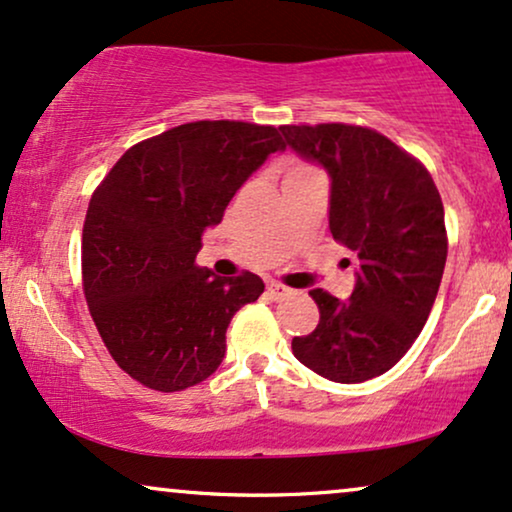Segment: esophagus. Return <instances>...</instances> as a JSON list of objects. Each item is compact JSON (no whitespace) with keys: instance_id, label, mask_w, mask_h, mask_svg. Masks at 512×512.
<instances>
[{"instance_id":"esophagus-1","label":"esophagus","mask_w":512,"mask_h":512,"mask_svg":"<svg viewBox=\"0 0 512 512\" xmlns=\"http://www.w3.org/2000/svg\"><path fill=\"white\" fill-rule=\"evenodd\" d=\"M267 290L271 293V297H274V300H283V297L293 295V290H290L288 286H283V283H276V281H269Z\"/></svg>"}]
</instances>
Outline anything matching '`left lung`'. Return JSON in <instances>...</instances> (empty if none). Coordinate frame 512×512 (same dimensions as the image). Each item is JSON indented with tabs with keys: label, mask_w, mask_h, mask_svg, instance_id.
<instances>
[{
	"label": "left lung",
	"mask_w": 512,
	"mask_h": 512,
	"mask_svg": "<svg viewBox=\"0 0 512 512\" xmlns=\"http://www.w3.org/2000/svg\"><path fill=\"white\" fill-rule=\"evenodd\" d=\"M281 134L328 172V226L359 260L349 300L309 290L321 319L293 338V354L333 383H364L390 371L428 321L446 264L442 198L430 172L375 129L331 122Z\"/></svg>",
	"instance_id": "left-lung-1"
}]
</instances>
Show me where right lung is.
Instances as JSON below:
<instances>
[{"label":"right lung","instance_id":"1","mask_svg":"<svg viewBox=\"0 0 512 512\" xmlns=\"http://www.w3.org/2000/svg\"><path fill=\"white\" fill-rule=\"evenodd\" d=\"M286 151L281 129L200 120L141 141L89 200L82 283L122 371L158 392L203 383L222 364L226 328L264 293L257 274L196 267L203 231L264 165Z\"/></svg>","mask_w":512,"mask_h":512}]
</instances>
